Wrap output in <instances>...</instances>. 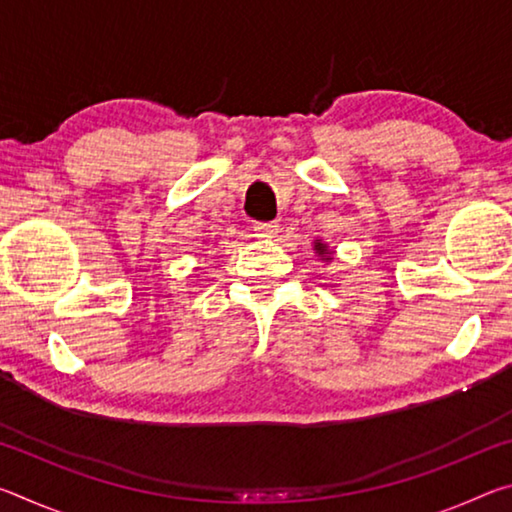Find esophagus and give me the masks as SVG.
Here are the masks:
<instances>
[{"label": "esophagus", "mask_w": 512, "mask_h": 512, "mask_svg": "<svg viewBox=\"0 0 512 512\" xmlns=\"http://www.w3.org/2000/svg\"><path fill=\"white\" fill-rule=\"evenodd\" d=\"M253 230H255V237H264V239H268V237H275V235H277V230H280V225H277V221L255 223V225H253Z\"/></svg>", "instance_id": "esophagus-1"}]
</instances>
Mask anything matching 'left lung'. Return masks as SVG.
<instances>
[{"label": "left lung", "mask_w": 512, "mask_h": 512, "mask_svg": "<svg viewBox=\"0 0 512 512\" xmlns=\"http://www.w3.org/2000/svg\"><path fill=\"white\" fill-rule=\"evenodd\" d=\"M314 250H316L320 259H325V262H332V259H334L332 255H329V253H332V250H329L327 244H323V241H320V239L314 241Z\"/></svg>", "instance_id": "8db88e82"}]
</instances>
